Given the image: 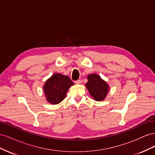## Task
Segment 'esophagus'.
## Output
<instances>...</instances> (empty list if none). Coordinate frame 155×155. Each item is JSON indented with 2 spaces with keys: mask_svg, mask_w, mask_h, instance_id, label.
Here are the masks:
<instances>
[{
  "mask_svg": "<svg viewBox=\"0 0 155 155\" xmlns=\"http://www.w3.org/2000/svg\"><path fill=\"white\" fill-rule=\"evenodd\" d=\"M74 83H76V84H79V83H81V80H80V79H78V80L75 81H74Z\"/></svg>",
  "mask_w": 155,
  "mask_h": 155,
  "instance_id": "34e87169",
  "label": "esophagus"
}]
</instances>
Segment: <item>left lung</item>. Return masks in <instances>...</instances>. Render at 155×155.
<instances>
[{
  "label": "left lung",
  "instance_id": "1",
  "mask_svg": "<svg viewBox=\"0 0 155 155\" xmlns=\"http://www.w3.org/2000/svg\"><path fill=\"white\" fill-rule=\"evenodd\" d=\"M87 79L86 87L92 97L96 101L104 100L109 88L107 83L101 79L100 76L94 74L89 75Z\"/></svg>",
  "mask_w": 155,
  "mask_h": 155
}]
</instances>
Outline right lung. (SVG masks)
<instances>
[{"label":"right lung","instance_id":"obj_1","mask_svg":"<svg viewBox=\"0 0 155 155\" xmlns=\"http://www.w3.org/2000/svg\"><path fill=\"white\" fill-rule=\"evenodd\" d=\"M74 83L67 76L55 74L46 81L44 92L46 100L51 104H58L66 96L69 88Z\"/></svg>","mask_w":155,"mask_h":155}]
</instances>
